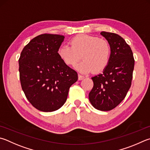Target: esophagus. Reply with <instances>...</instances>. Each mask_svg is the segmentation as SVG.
<instances>
[{"instance_id":"34e87169","label":"esophagus","mask_w":150,"mask_h":150,"mask_svg":"<svg viewBox=\"0 0 150 150\" xmlns=\"http://www.w3.org/2000/svg\"><path fill=\"white\" fill-rule=\"evenodd\" d=\"M84 78V76L81 75H80V74H79V75H78V79H79V81H81V80H83Z\"/></svg>"}]
</instances>
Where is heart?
I'll return each mask as SVG.
<instances>
[{
  "label": "heart",
  "mask_w": 150,
  "mask_h": 150,
  "mask_svg": "<svg viewBox=\"0 0 150 150\" xmlns=\"http://www.w3.org/2000/svg\"><path fill=\"white\" fill-rule=\"evenodd\" d=\"M69 45L59 47L58 54L65 64L75 66L81 56L83 62L76 69L83 73H97L107 67L110 61L111 48L108 42L98 37L87 35H79L72 38Z\"/></svg>",
  "instance_id": "1"
}]
</instances>
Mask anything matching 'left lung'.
<instances>
[{"label":"left lung","instance_id":"obj_1","mask_svg":"<svg viewBox=\"0 0 150 150\" xmlns=\"http://www.w3.org/2000/svg\"><path fill=\"white\" fill-rule=\"evenodd\" d=\"M100 34L110 46V61L102 73L92 77L94 86L88 98L94 108L110 111L123 100L131 86L134 59L131 48L121 36L105 31Z\"/></svg>","mask_w":150,"mask_h":150}]
</instances>
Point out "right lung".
I'll return each instance as SVG.
<instances>
[{
    "instance_id": "obj_1",
    "label": "right lung",
    "mask_w": 150,
    "mask_h": 150,
    "mask_svg": "<svg viewBox=\"0 0 150 150\" xmlns=\"http://www.w3.org/2000/svg\"><path fill=\"white\" fill-rule=\"evenodd\" d=\"M63 35L42 34L33 39L21 51L19 71L21 88L33 106L44 112L60 108L66 102L77 73L58 54Z\"/></svg>"
}]
</instances>
